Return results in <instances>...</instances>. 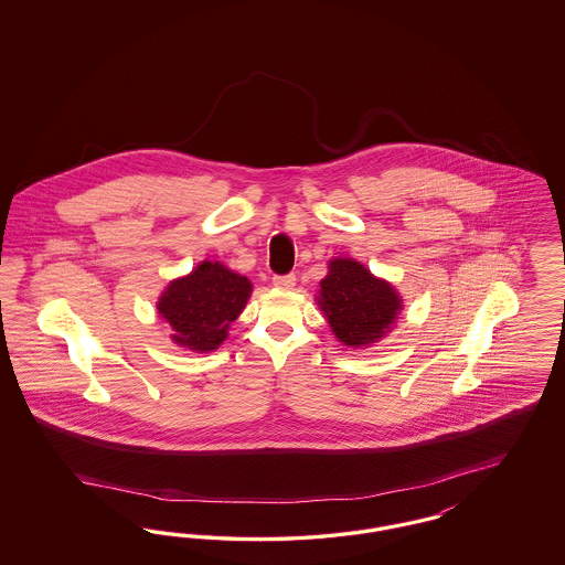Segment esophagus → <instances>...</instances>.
Returning <instances> with one entry per match:
<instances>
[{
    "instance_id": "esophagus-1",
    "label": "esophagus",
    "mask_w": 565,
    "mask_h": 565,
    "mask_svg": "<svg viewBox=\"0 0 565 565\" xmlns=\"http://www.w3.org/2000/svg\"><path fill=\"white\" fill-rule=\"evenodd\" d=\"M273 286L279 288V290H292L296 286L295 273H290V275H275L273 277Z\"/></svg>"
}]
</instances>
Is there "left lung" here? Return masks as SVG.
Segmentation results:
<instances>
[{"label": "left lung", "instance_id": "obj_1", "mask_svg": "<svg viewBox=\"0 0 565 565\" xmlns=\"http://www.w3.org/2000/svg\"><path fill=\"white\" fill-rule=\"evenodd\" d=\"M332 334L348 348L364 350L387 337L403 311L398 290L353 258L328 260L316 296Z\"/></svg>", "mask_w": 565, "mask_h": 565}]
</instances>
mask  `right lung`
<instances>
[{
  "label": "right lung",
  "mask_w": 565,
  "mask_h": 565,
  "mask_svg": "<svg viewBox=\"0 0 565 565\" xmlns=\"http://www.w3.org/2000/svg\"><path fill=\"white\" fill-rule=\"evenodd\" d=\"M252 281L220 260H203L189 275L169 281L157 300L161 320L173 330L171 341L184 350L215 351L242 316Z\"/></svg>",
  "instance_id": "add662e5"
}]
</instances>
